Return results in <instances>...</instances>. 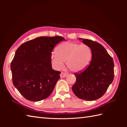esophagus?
Listing matches in <instances>:
<instances>
[{
  "label": "esophagus",
  "mask_w": 127,
  "mask_h": 127,
  "mask_svg": "<svg viewBox=\"0 0 127 127\" xmlns=\"http://www.w3.org/2000/svg\"><path fill=\"white\" fill-rule=\"evenodd\" d=\"M67 76V74H66V73H64V72H61L60 74V77L61 78H64V77H66Z\"/></svg>",
  "instance_id": "34e87169"
}]
</instances>
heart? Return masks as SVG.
Instances as JSON below:
<instances>
[{
    "label": "heart",
    "mask_w": 127,
    "mask_h": 127,
    "mask_svg": "<svg viewBox=\"0 0 127 127\" xmlns=\"http://www.w3.org/2000/svg\"><path fill=\"white\" fill-rule=\"evenodd\" d=\"M92 57V50L88 45L67 42L56 48V53L51 55V61L58 69L63 68L64 62H66L69 69L78 72L85 70L88 67Z\"/></svg>",
    "instance_id": "heart-1"
}]
</instances>
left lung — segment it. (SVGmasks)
<instances>
[{
  "label": "left lung",
  "mask_w": 127,
  "mask_h": 127,
  "mask_svg": "<svg viewBox=\"0 0 127 127\" xmlns=\"http://www.w3.org/2000/svg\"><path fill=\"white\" fill-rule=\"evenodd\" d=\"M82 40L92 51L91 63L83 71L75 73L76 81L72 90L77 97L94 101L105 94L114 78V63L105 49L98 42Z\"/></svg>",
  "instance_id": "8db88e82"
}]
</instances>
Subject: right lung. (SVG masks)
<instances>
[{"label":"right lung","instance_id":"1","mask_svg":"<svg viewBox=\"0 0 127 127\" xmlns=\"http://www.w3.org/2000/svg\"><path fill=\"white\" fill-rule=\"evenodd\" d=\"M63 36H41L21 45L10 69L14 86L28 100L37 102L51 94L60 77L52 68L51 55Z\"/></svg>","mask_w":127,"mask_h":127}]
</instances>
